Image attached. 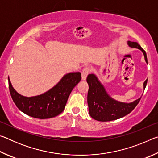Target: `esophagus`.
<instances>
[{
  "mask_svg": "<svg viewBox=\"0 0 158 158\" xmlns=\"http://www.w3.org/2000/svg\"><path fill=\"white\" fill-rule=\"evenodd\" d=\"M90 68L89 67H85V68L82 69L81 71V78L83 80L86 79L87 76L89 75V74L90 73Z\"/></svg>",
  "mask_w": 158,
  "mask_h": 158,
  "instance_id": "obj_1",
  "label": "esophagus"
}]
</instances>
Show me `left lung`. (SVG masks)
Returning <instances> with one entry per match:
<instances>
[{"label":"left lung","mask_w":158,"mask_h":158,"mask_svg":"<svg viewBox=\"0 0 158 158\" xmlns=\"http://www.w3.org/2000/svg\"><path fill=\"white\" fill-rule=\"evenodd\" d=\"M127 43L130 47L137 48L142 51L146 63H148L146 52L139 44L137 42L130 41ZM86 81L89 87L88 92L89 114L93 119L97 121H110L126 116L136 107L141 100V98H139L138 100L129 104L119 102L109 97L103 85L94 74H89ZM147 81L148 79H146L143 84L144 89L146 86Z\"/></svg>","instance_id":"8db88e82"}]
</instances>
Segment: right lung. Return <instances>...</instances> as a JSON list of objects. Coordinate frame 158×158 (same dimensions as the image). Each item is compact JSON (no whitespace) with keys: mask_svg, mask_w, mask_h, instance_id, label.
Here are the masks:
<instances>
[{"mask_svg":"<svg viewBox=\"0 0 158 158\" xmlns=\"http://www.w3.org/2000/svg\"><path fill=\"white\" fill-rule=\"evenodd\" d=\"M81 79L80 73H69L49 91L31 98L19 94L13 89L8 78L9 89L12 100L19 110L33 118H49L63 111L69 94Z\"/></svg>","mask_w":158,"mask_h":158,"instance_id":"1","label":"right lung"}]
</instances>
